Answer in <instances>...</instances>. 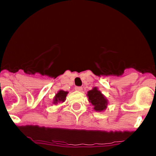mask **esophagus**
<instances>
[{"mask_svg":"<svg viewBox=\"0 0 156 156\" xmlns=\"http://www.w3.org/2000/svg\"><path fill=\"white\" fill-rule=\"evenodd\" d=\"M75 90L77 91H81L82 90V87H75Z\"/></svg>","mask_w":156,"mask_h":156,"instance_id":"esophagus-1","label":"esophagus"}]
</instances>
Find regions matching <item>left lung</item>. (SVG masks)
<instances>
[{"instance_id":"left-lung-1","label":"left lung","mask_w":156,"mask_h":156,"mask_svg":"<svg viewBox=\"0 0 156 156\" xmlns=\"http://www.w3.org/2000/svg\"><path fill=\"white\" fill-rule=\"evenodd\" d=\"M87 95H88L89 101L94 106V109L95 111L101 112L107 108V100L102 95L101 92L97 90L96 87L87 92Z\"/></svg>"}]
</instances>
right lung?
<instances>
[{
  "instance_id": "right-lung-1",
  "label": "right lung",
  "mask_w": 156,
  "mask_h": 156,
  "mask_svg": "<svg viewBox=\"0 0 156 156\" xmlns=\"http://www.w3.org/2000/svg\"><path fill=\"white\" fill-rule=\"evenodd\" d=\"M68 92H65L64 90H60V91L56 94L55 97L54 99V104H57L58 102L62 101L64 102L65 101V98H66V95H67Z\"/></svg>"
}]
</instances>
